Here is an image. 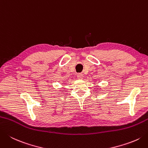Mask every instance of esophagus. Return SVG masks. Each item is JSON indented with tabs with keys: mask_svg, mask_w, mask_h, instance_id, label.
<instances>
[{
	"mask_svg": "<svg viewBox=\"0 0 148 148\" xmlns=\"http://www.w3.org/2000/svg\"><path fill=\"white\" fill-rule=\"evenodd\" d=\"M83 77V74H77V79H82Z\"/></svg>",
	"mask_w": 148,
	"mask_h": 148,
	"instance_id": "34e87169",
	"label": "esophagus"
}]
</instances>
